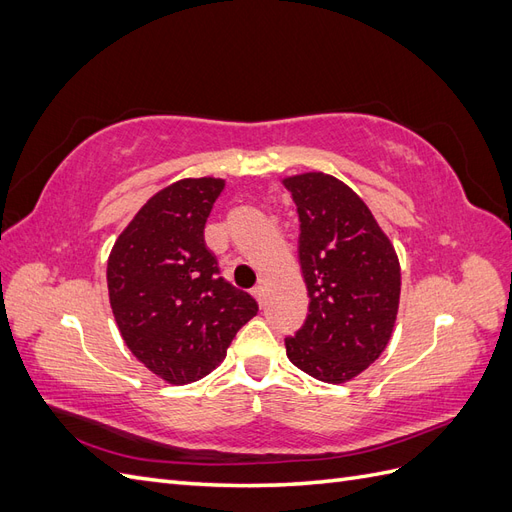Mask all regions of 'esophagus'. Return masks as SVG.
<instances>
[{"label":"esophagus","instance_id":"34e87169","mask_svg":"<svg viewBox=\"0 0 512 512\" xmlns=\"http://www.w3.org/2000/svg\"><path fill=\"white\" fill-rule=\"evenodd\" d=\"M252 294H254V299L258 301V305L265 307V286H256V288L252 290Z\"/></svg>","mask_w":512,"mask_h":512}]
</instances>
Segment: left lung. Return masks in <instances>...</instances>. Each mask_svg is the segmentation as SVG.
<instances>
[{
    "instance_id": "8db88e82",
    "label": "left lung",
    "mask_w": 512,
    "mask_h": 512,
    "mask_svg": "<svg viewBox=\"0 0 512 512\" xmlns=\"http://www.w3.org/2000/svg\"><path fill=\"white\" fill-rule=\"evenodd\" d=\"M297 205L309 314L286 339L292 365L320 382L354 380L393 335L401 267L374 213L344 181L312 170L284 177Z\"/></svg>"
}]
</instances>
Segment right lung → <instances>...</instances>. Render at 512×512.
I'll return each mask as SVG.
<instances>
[{
	"instance_id": "1",
	"label": "right lung",
	"mask_w": 512,
	"mask_h": 512,
	"mask_svg": "<svg viewBox=\"0 0 512 512\" xmlns=\"http://www.w3.org/2000/svg\"><path fill=\"white\" fill-rule=\"evenodd\" d=\"M226 181L185 177L166 185L121 230L106 262L108 301L130 352L168 384L218 367L258 303L218 275L205 224Z\"/></svg>"
}]
</instances>
